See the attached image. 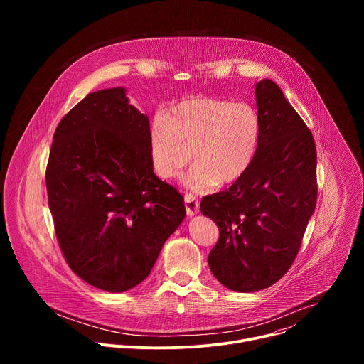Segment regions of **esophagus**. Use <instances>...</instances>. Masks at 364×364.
<instances>
[{"instance_id": "obj_1", "label": "esophagus", "mask_w": 364, "mask_h": 364, "mask_svg": "<svg viewBox=\"0 0 364 364\" xmlns=\"http://www.w3.org/2000/svg\"><path fill=\"white\" fill-rule=\"evenodd\" d=\"M184 204H186V212H187L188 216H193V215L198 213V210H200V201H198V198L196 196L187 193L184 196Z\"/></svg>"}]
</instances>
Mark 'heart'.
Returning <instances> with one entry per match:
<instances>
[{"label": "heart", "instance_id": "heart-1", "mask_svg": "<svg viewBox=\"0 0 364 364\" xmlns=\"http://www.w3.org/2000/svg\"><path fill=\"white\" fill-rule=\"evenodd\" d=\"M262 122L246 102L215 96L186 99L154 119L149 131L152 168L173 180L194 161L183 183L204 193L240 180L261 144Z\"/></svg>", "mask_w": 364, "mask_h": 364}]
</instances>
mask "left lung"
<instances>
[{"mask_svg":"<svg viewBox=\"0 0 364 364\" xmlns=\"http://www.w3.org/2000/svg\"><path fill=\"white\" fill-rule=\"evenodd\" d=\"M255 92L262 122L256 157L240 180L200 203L219 228L210 271L239 292L268 288L288 272L317 203L313 134L277 83L265 79Z\"/></svg>","mask_w":364,"mask_h":364,"instance_id":"obj_1","label":"left lung"}]
</instances>
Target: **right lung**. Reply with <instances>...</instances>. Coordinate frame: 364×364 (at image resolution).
Listing matches in <instances>:
<instances>
[{"label":"right lung","mask_w":364,"mask_h":364,"mask_svg":"<svg viewBox=\"0 0 364 364\" xmlns=\"http://www.w3.org/2000/svg\"><path fill=\"white\" fill-rule=\"evenodd\" d=\"M46 187L68 265L109 292L142 282L186 216L183 196L154 174L148 117L122 87L89 93L62 118Z\"/></svg>","instance_id":"1"}]
</instances>
